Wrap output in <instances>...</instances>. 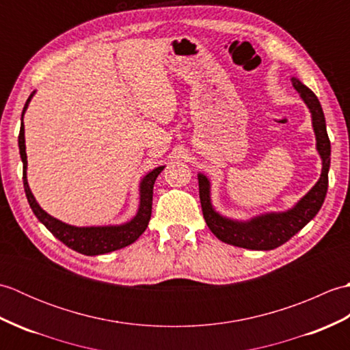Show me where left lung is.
<instances>
[{
	"label": "left lung",
	"instance_id": "1",
	"mask_svg": "<svg viewBox=\"0 0 350 350\" xmlns=\"http://www.w3.org/2000/svg\"><path fill=\"white\" fill-rule=\"evenodd\" d=\"M292 84L311 113V122H313L316 135V148L322 159L321 179L292 209L286 212L263 213L248 221H236L222 217L221 213L213 209L211 202V182L204 174L200 173L198 188L203 217L211 232L222 242L247 250H273L286 243L290 237L306 227L321 211L325 202L326 191H328L331 143L328 132H326L323 109L317 96L307 85H304L299 79L292 78Z\"/></svg>",
	"mask_w": 350,
	"mask_h": 350
}]
</instances>
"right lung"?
<instances>
[{
	"instance_id": "1",
	"label": "right lung",
	"mask_w": 350,
	"mask_h": 350,
	"mask_svg": "<svg viewBox=\"0 0 350 350\" xmlns=\"http://www.w3.org/2000/svg\"><path fill=\"white\" fill-rule=\"evenodd\" d=\"M34 92L29 94L25 102L24 111H22L21 122L24 120V114L28 108V103L31 100ZM19 153L22 163H24V189L25 196L29 203V207L34 212L42 224L46 227L49 232L54 234L58 241H62L66 247L70 250L81 252L84 256H99L107 254V252L116 251L128 247V245L135 242L138 237L144 233L148 226V221L152 217V200H153V185L156 177L159 176L161 171L165 167H158L147 173L139 183V207L135 217L129 222H124L120 226H98V227H77L69 226L66 222L51 217L49 213L44 212L39 203L36 202L31 189L28 187L27 180V152H25V135H24V122L21 123V131L18 137Z\"/></svg>"
}]
</instances>
